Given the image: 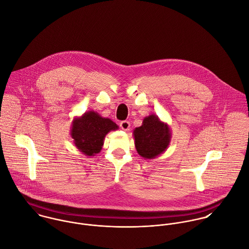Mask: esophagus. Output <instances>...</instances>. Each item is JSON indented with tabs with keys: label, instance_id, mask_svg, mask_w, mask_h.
Instances as JSON below:
<instances>
[{
	"label": "esophagus",
	"instance_id": "1",
	"mask_svg": "<svg viewBox=\"0 0 249 249\" xmlns=\"http://www.w3.org/2000/svg\"><path fill=\"white\" fill-rule=\"evenodd\" d=\"M120 127L124 131H128L130 129V122L129 121H121L120 122Z\"/></svg>",
	"mask_w": 249,
	"mask_h": 249
}]
</instances>
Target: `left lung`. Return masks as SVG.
I'll return each instance as SVG.
<instances>
[{"mask_svg":"<svg viewBox=\"0 0 249 249\" xmlns=\"http://www.w3.org/2000/svg\"><path fill=\"white\" fill-rule=\"evenodd\" d=\"M135 146L143 159H155L167 149L171 141V131L167 123L156 114L146 116L141 127L133 132Z\"/></svg>","mask_w":249,"mask_h":249,"instance_id":"1","label":"left lung"}]
</instances>
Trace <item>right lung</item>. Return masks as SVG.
I'll return each mask as SVG.
<instances>
[{"mask_svg": "<svg viewBox=\"0 0 249 249\" xmlns=\"http://www.w3.org/2000/svg\"><path fill=\"white\" fill-rule=\"evenodd\" d=\"M118 126L109 118L102 117L97 111H86L82 116L74 117L70 135L75 146L86 156L98 154L107 133L116 131Z\"/></svg>", "mask_w": 249, "mask_h": 249, "instance_id": "1", "label": "right lung"}]
</instances>
